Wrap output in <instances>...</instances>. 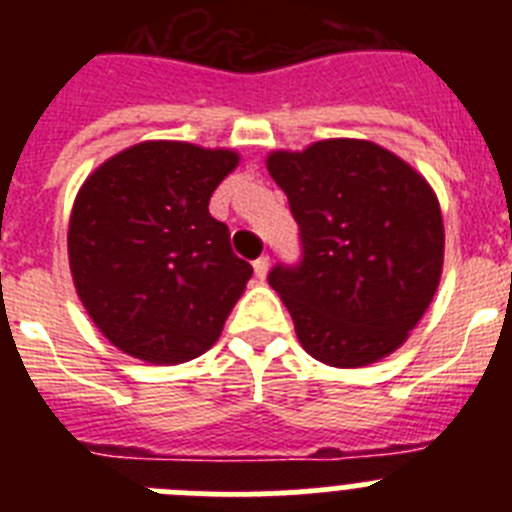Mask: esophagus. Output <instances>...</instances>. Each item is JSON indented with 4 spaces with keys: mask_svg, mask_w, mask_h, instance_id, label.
Returning <instances> with one entry per match:
<instances>
[{
    "mask_svg": "<svg viewBox=\"0 0 512 512\" xmlns=\"http://www.w3.org/2000/svg\"><path fill=\"white\" fill-rule=\"evenodd\" d=\"M253 271H256L259 279H266V274H269V256H261V259L253 261Z\"/></svg>",
    "mask_w": 512,
    "mask_h": 512,
    "instance_id": "34e87169",
    "label": "esophagus"
}]
</instances>
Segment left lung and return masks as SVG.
I'll list each match as a JSON object with an SVG mask.
<instances>
[{"label": "left lung", "mask_w": 512, "mask_h": 512, "mask_svg": "<svg viewBox=\"0 0 512 512\" xmlns=\"http://www.w3.org/2000/svg\"><path fill=\"white\" fill-rule=\"evenodd\" d=\"M266 169L300 225V266H274L269 284L302 348L338 369L395 354L441 282L446 235L431 184L359 138L271 151Z\"/></svg>", "instance_id": "8db88e82"}]
</instances>
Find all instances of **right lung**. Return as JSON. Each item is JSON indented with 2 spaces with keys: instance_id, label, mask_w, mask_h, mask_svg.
I'll list each match as a JSON object with an SVG mask.
<instances>
[{
  "instance_id": "1",
  "label": "right lung",
  "mask_w": 512,
  "mask_h": 512,
  "mask_svg": "<svg viewBox=\"0 0 512 512\" xmlns=\"http://www.w3.org/2000/svg\"><path fill=\"white\" fill-rule=\"evenodd\" d=\"M238 161L230 148L143 140L81 184L69 220L71 277L122 354L184 364L220 338L253 269L207 205Z\"/></svg>"
}]
</instances>
